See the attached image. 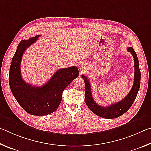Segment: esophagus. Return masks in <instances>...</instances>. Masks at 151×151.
Here are the masks:
<instances>
[{"label": "esophagus", "instance_id": "1", "mask_svg": "<svg viewBox=\"0 0 151 151\" xmlns=\"http://www.w3.org/2000/svg\"><path fill=\"white\" fill-rule=\"evenodd\" d=\"M87 68H88V66L86 65V64L84 63H81L78 65V68L79 70H81V72H84V71H85L86 69H87Z\"/></svg>", "mask_w": 151, "mask_h": 151}]
</instances>
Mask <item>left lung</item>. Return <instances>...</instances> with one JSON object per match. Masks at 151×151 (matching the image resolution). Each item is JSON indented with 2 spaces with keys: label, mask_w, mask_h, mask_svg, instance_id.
<instances>
[{
  "label": "left lung",
  "mask_w": 151,
  "mask_h": 151,
  "mask_svg": "<svg viewBox=\"0 0 151 151\" xmlns=\"http://www.w3.org/2000/svg\"><path fill=\"white\" fill-rule=\"evenodd\" d=\"M127 50L132 54L134 58V83L131 91L126 97L118 103H114L106 107L99 105L94 101L91 93V83L88 78L85 75H82V77L85 81V103L88 109L96 115L104 119H114L121 116L125 113L132 106V103L136 99L138 92L140 86V71L139 69V62L137 58V55L134 50L133 48L128 47Z\"/></svg>",
  "instance_id": "8db88e82"
}]
</instances>
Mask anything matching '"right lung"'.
<instances>
[{
    "label": "right lung",
    "mask_w": 151,
    "mask_h": 151,
    "mask_svg": "<svg viewBox=\"0 0 151 151\" xmlns=\"http://www.w3.org/2000/svg\"><path fill=\"white\" fill-rule=\"evenodd\" d=\"M40 35L19 42L12 59L9 71V85L12 94L20 106L30 114L47 115L58 109L63 91L79 75L76 66L60 68L47 83L40 87L32 86L22 80L20 63L24 51Z\"/></svg>",
    "instance_id": "1"
}]
</instances>
